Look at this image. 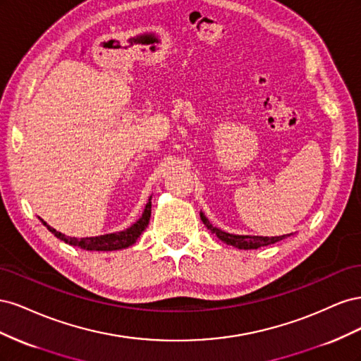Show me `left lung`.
I'll list each match as a JSON object with an SVG mask.
<instances>
[{"label":"left lung","instance_id":"1","mask_svg":"<svg viewBox=\"0 0 361 361\" xmlns=\"http://www.w3.org/2000/svg\"><path fill=\"white\" fill-rule=\"evenodd\" d=\"M200 218L203 224L209 228L212 233H215L218 238L224 241L228 245H233L236 248H241V250H255L259 247H265V245H271V244H276L281 239H285L289 235H283V236H248V235H232V233H227L220 231V228L214 227L209 221H207V218L204 216L203 212H200Z\"/></svg>","mask_w":361,"mask_h":361}]
</instances>
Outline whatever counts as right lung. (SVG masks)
I'll return each mask as SVG.
<instances>
[{
  "label": "right lung",
  "mask_w": 361,
  "mask_h": 361,
  "mask_svg": "<svg viewBox=\"0 0 361 361\" xmlns=\"http://www.w3.org/2000/svg\"><path fill=\"white\" fill-rule=\"evenodd\" d=\"M150 207L152 203L149 200V203L146 204V209L141 215L140 220L134 224L130 226L129 228L123 232H118V233H111V235H102V236H94V238H72V236H66L60 232H57L56 228H52L51 226H48L45 221H42L48 227V231L51 233L56 235L61 241H64L69 245H75V247H80L84 250H92V251H111V250H122L126 248L129 245H133L137 239L140 238V235L143 233L145 228L149 224L150 220Z\"/></svg>",
  "instance_id": "right-lung-1"
}]
</instances>
